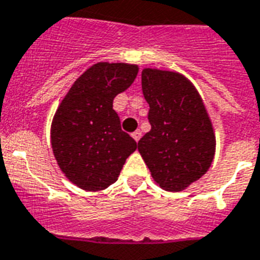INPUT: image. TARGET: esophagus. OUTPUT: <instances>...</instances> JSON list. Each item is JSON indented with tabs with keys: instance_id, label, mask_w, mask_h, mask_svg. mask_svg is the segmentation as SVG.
<instances>
[{
	"instance_id": "34e87169",
	"label": "esophagus",
	"mask_w": 260,
	"mask_h": 260,
	"mask_svg": "<svg viewBox=\"0 0 260 260\" xmlns=\"http://www.w3.org/2000/svg\"><path fill=\"white\" fill-rule=\"evenodd\" d=\"M132 137L134 138L136 141H138V140L141 138V132H140V130H136V132H134V133H133V134H132Z\"/></svg>"
}]
</instances>
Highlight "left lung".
I'll return each instance as SVG.
<instances>
[{
	"mask_svg": "<svg viewBox=\"0 0 260 260\" xmlns=\"http://www.w3.org/2000/svg\"><path fill=\"white\" fill-rule=\"evenodd\" d=\"M141 83L151 132L138 141V151L160 188L181 192L211 167V119L196 87L178 72L144 68Z\"/></svg>",
	"mask_w": 260,
	"mask_h": 260,
	"instance_id": "obj_1",
	"label": "left lung"
}]
</instances>
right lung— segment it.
<instances>
[{
  "label": "right lung",
  "instance_id": "obj_1",
  "mask_svg": "<svg viewBox=\"0 0 260 260\" xmlns=\"http://www.w3.org/2000/svg\"><path fill=\"white\" fill-rule=\"evenodd\" d=\"M137 74L136 64H93L58 105L50 127L52 149L60 170L78 188H108L137 149L112 108L115 97L132 86Z\"/></svg>",
  "mask_w": 260,
  "mask_h": 260
}]
</instances>
